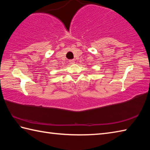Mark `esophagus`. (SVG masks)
<instances>
[{
  "label": "esophagus",
  "instance_id": "esophagus-1",
  "mask_svg": "<svg viewBox=\"0 0 150 150\" xmlns=\"http://www.w3.org/2000/svg\"><path fill=\"white\" fill-rule=\"evenodd\" d=\"M69 63L70 64H74L75 62V61H74V60H73V59H71V60H69Z\"/></svg>",
  "mask_w": 150,
  "mask_h": 150
}]
</instances>
